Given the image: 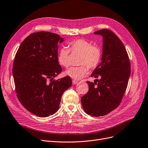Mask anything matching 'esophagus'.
<instances>
[{
  "instance_id": "esophagus-1",
  "label": "esophagus",
  "mask_w": 148,
  "mask_h": 148,
  "mask_svg": "<svg viewBox=\"0 0 148 148\" xmlns=\"http://www.w3.org/2000/svg\"><path fill=\"white\" fill-rule=\"evenodd\" d=\"M73 83L74 84H76L77 83H78V82L76 81V80H73Z\"/></svg>"
}]
</instances>
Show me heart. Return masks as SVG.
<instances>
[{"label":"heart","mask_w":148,"mask_h":148,"mask_svg":"<svg viewBox=\"0 0 148 148\" xmlns=\"http://www.w3.org/2000/svg\"><path fill=\"white\" fill-rule=\"evenodd\" d=\"M69 51L80 54L79 66L71 67L66 71L65 74L74 80H80L88 73V68L94 69L99 64L101 59L102 51L98 45L92 44L84 39H77L68 44V49L61 47L58 53L59 64L65 68L69 66Z\"/></svg>","instance_id":"1"}]
</instances>
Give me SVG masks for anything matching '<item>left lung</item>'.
<instances>
[{
  "instance_id": "left-lung-1",
  "label": "left lung",
  "mask_w": 148,
  "mask_h": 148,
  "mask_svg": "<svg viewBox=\"0 0 148 148\" xmlns=\"http://www.w3.org/2000/svg\"><path fill=\"white\" fill-rule=\"evenodd\" d=\"M95 34L103 37L102 62L91 77L94 83L88 81L89 91L81 98L84 111L92 116H102L110 113L121 104L125 93L131 74L130 60L126 49L112 31L99 30Z\"/></svg>"
}]
</instances>
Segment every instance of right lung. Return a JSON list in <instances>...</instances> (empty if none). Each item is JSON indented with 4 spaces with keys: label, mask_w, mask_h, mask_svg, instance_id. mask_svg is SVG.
I'll list each match as a JSON object with an SVG mask.
<instances>
[{
    "label": "right lung",
    "mask_w": 148,
    "mask_h": 148,
    "mask_svg": "<svg viewBox=\"0 0 148 148\" xmlns=\"http://www.w3.org/2000/svg\"><path fill=\"white\" fill-rule=\"evenodd\" d=\"M64 38L54 33L29 35L15 54L12 74L15 92L27 110L47 117L59 109L64 92L72 85L70 77L54 79L62 71L58 61V44Z\"/></svg>",
    "instance_id": "add662e5"
}]
</instances>
